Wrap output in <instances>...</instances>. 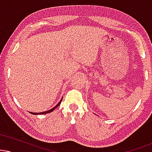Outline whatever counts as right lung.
Here are the masks:
<instances>
[{"label": "right lung", "mask_w": 152, "mask_h": 152, "mask_svg": "<svg viewBox=\"0 0 152 152\" xmlns=\"http://www.w3.org/2000/svg\"><path fill=\"white\" fill-rule=\"evenodd\" d=\"M61 101H62V100H61ZM61 102H59L58 104H57V105L55 106V107L52 108L51 109L48 110V111H44V112H41V113H34V112H30V113H31V114H34V115H37V114H48V113H50V112H52V111H53V110L56 109V108H57V107H58V106L60 105V104H61Z\"/></svg>", "instance_id": "1"}]
</instances>
